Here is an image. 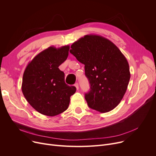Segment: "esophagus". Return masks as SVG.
<instances>
[{
  "mask_svg": "<svg viewBox=\"0 0 156 156\" xmlns=\"http://www.w3.org/2000/svg\"><path fill=\"white\" fill-rule=\"evenodd\" d=\"M75 87H76V90H78L79 89V86H78V83H75Z\"/></svg>",
  "mask_w": 156,
  "mask_h": 156,
  "instance_id": "esophagus-1",
  "label": "esophagus"
}]
</instances>
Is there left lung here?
Here are the masks:
<instances>
[{"instance_id": "left-lung-1", "label": "left lung", "mask_w": 156, "mask_h": 156, "mask_svg": "<svg viewBox=\"0 0 156 156\" xmlns=\"http://www.w3.org/2000/svg\"><path fill=\"white\" fill-rule=\"evenodd\" d=\"M69 52L85 65L90 90L85 98L89 108L107 112L119 104L130 79L128 62L111 41L87 35L74 42Z\"/></svg>"}]
</instances>
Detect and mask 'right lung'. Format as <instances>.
<instances>
[{"instance_id": "obj_1", "label": "right lung", "mask_w": 156, "mask_h": 156, "mask_svg": "<svg viewBox=\"0 0 156 156\" xmlns=\"http://www.w3.org/2000/svg\"><path fill=\"white\" fill-rule=\"evenodd\" d=\"M69 45L49 47L30 62L23 73L21 89L28 102L38 112L54 116L68 108L70 97L76 87L64 81V73L59 69L66 60Z\"/></svg>"}]
</instances>
